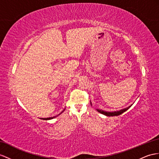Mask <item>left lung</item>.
I'll return each mask as SVG.
<instances>
[{
	"mask_svg": "<svg viewBox=\"0 0 159 159\" xmlns=\"http://www.w3.org/2000/svg\"><path fill=\"white\" fill-rule=\"evenodd\" d=\"M132 105H130V106H129V107H128L127 108H125V109H121V110H120V111H113V112H107V111H103V110H101V109H97V111H98V112H99V113H102V114H103V115H105V116H119V115H121V113H123L124 112H125V111H127L128 109L131 107Z\"/></svg>",
	"mask_w": 159,
	"mask_h": 159,
	"instance_id": "left-lung-1",
	"label": "left lung"
}]
</instances>
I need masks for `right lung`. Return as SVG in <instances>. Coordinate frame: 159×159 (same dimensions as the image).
<instances>
[{"instance_id":"1","label":"right lung","mask_w":159,"mask_h":159,"mask_svg":"<svg viewBox=\"0 0 159 159\" xmlns=\"http://www.w3.org/2000/svg\"><path fill=\"white\" fill-rule=\"evenodd\" d=\"M65 110V109H64V110L62 111V112H61L60 113H62ZM54 117H48V118H42V120H52V119H53V118H54Z\"/></svg>"}]
</instances>
